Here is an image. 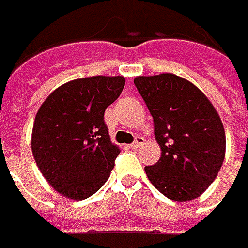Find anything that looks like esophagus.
Returning a JSON list of instances; mask_svg holds the SVG:
<instances>
[{"instance_id":"esophagus-1","label":"esophagus","mask_w":248,"mask_h":248,"mask_svg":"<svg viewBox=\"0 0 248 248\" xmlns=\"http://www.w3.org/2000/svg\"><path fill=\"white\" fill-rule=\"evenodd\" d=\"M144 144V138H140V136H138V138L135 139V141L132 143V148H139V147H141Z\"/></svg>"}]
</instances>
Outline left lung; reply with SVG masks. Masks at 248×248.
<instances>
[{
	"label": "left lung",
	"mask_w": 248,
	"mask_h": 248,
	"mask_svg": "<svg viewBox=\"0 0 248 248\" xmlns=\"http://www.w3.org/2000/svg\"><path fill=\"white\" fill-rule=\"evenodd\" d=\"M154 117L161 156L145 167L149 182L168 199L188 202L215 180L226 155L220 116L204 93L173 73L135 77Z\"/></svg>",
	"instance_id": "obj_1"
}]
</instances>
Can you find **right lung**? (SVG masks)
<instances>
[{
    "mask_svg": "<svg viewBox=\"0 0 248 248\" xmlns=\"http://www.w3.org/2000/svg\"><path fill=\"white\" fill-rule=\"evenodd\" d=\"M124 85L123 76L76 78L54 89L40 107L31 152L60 195L84 200L108 180L120 148L110 141L104 112Z\"/></svg>",
    "mask_w": 248,
    "mask_h": 248,
    "instance_id": "add662e5",
    "label": "right lung"
}]
</instances>
